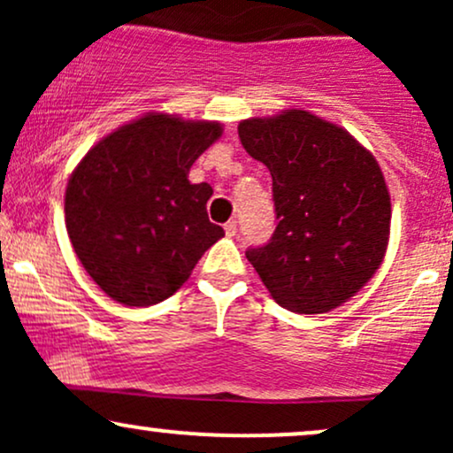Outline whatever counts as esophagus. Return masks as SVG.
I'll use <instances>...</instances> for the list:
<instances>
[{"label": "esophagus", "instance_id": "obj_1", "mask_svg": "<svg viewBox=\"0 0 453 453\" xmlns=\"http://www.w3.org/2000/svg\"><path fill=\"white\" fill-rule=\"evenodd\" d=\"M223 230H226L227 236H236V232H238V223H236V219L227 221V223H226V227H223Z\"/></svg>", "mask_w": 453, "mask_h": 453}]
</instances>
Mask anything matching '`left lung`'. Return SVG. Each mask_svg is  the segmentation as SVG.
Here are the masks:
<instances>
[{
  "instance_id": "obj_1",
  "label": "left lung",
  "mask_w": 453,
  "mask_h": 453,
  "mask_svg": "<svg viewBox=\"0 0 453 453\" xmlns=\"http://www.w3.org/2000/svg\"><path fill=\"white\" fill-rule=\"evenodd\" d=\"M244 150L273 176L277 230L247 259L294 313H327L356 296L386 257L392 204L381 168L326 119L285 111L238 126Z\"/></svg>"
}]
</instances>
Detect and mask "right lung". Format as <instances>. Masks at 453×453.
Masks as SVG:
<instances>
[{"label": "right lung", "mask_w": 453, "mask_h": 453, "mask_svg": "<svg viewBox=\"0 0 453 453\" xmlns=\"http://www.w3.org/2000/svg\"><path fill=\"white\" fill-rule=\"evenodd\" d=\"M221 123L149 112L93 147L67 180L65 227L82 268L126 306L170 298L223 236L209 221V183H189L194 161Z\"/></svg>", "instance_id": "add662e5"}]
</instances>
